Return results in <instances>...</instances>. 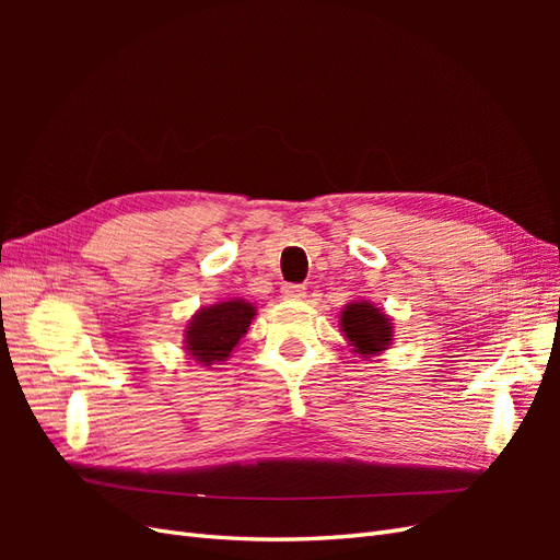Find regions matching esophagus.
I'll return each mask as SVG.
<instances>
[{"mask_svg":"<svg viewBox=\"0 0 560 560\" xmlns=\"http://www.w3.org/2000/svg\"><path fill=\"white\" fill-rule=\"evenodd\" d=\"M282 296L299 301V299L306 296V287H303V284H282Z\"/></svg>","mask_w":560,"mask_h":560,"instance_id":"34e87169","label":"esophagus"}]
</instances>
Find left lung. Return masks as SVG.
Here are the masks:
<instances>
[{
	"label": "left lung",
	"mask_w": 560,
	"mask_h": 560,
	"mask_svg": "<svg viewBox=\"0 0 560 560\" xmlns=\"http://www.w3.org/2000/svg\"><path fill=\"white\" fill-rule=\"evenodd\" d=\"M341 329L362 358H376L393 343V322L369 301H352L341 313Z\"/></svg>",
	"instance_id": "1"
}]
</instances>
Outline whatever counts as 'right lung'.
I'll return each instance as SVG.
<instances>
[{
	"mask_svg": "<svg viewBox=\"0 0 560 560\" xmlns=\"http://www.w3.org/2000/svg\"><path fill=\"white\" fill-rule=\"evenodd\" d=\"M257 308L243 299L219 301L200 308L184 329V348L198 364L226 362L233 348L247 334Z\"/></svg>",
	"mask_w": 560,
	"mask_h": 560,
	"instance_id": "add662e5",
	"label": "right lung"
}]
</instances>
